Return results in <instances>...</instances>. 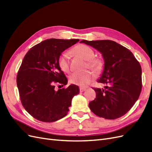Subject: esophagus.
Returning a JSON list of instances; mask_svg holds the SVG:
<instances>
[{"instance_id":"esophagus-1","label":"esophagus","mask_w":152,"mask_h":152,"mask_svg":"<svg viewBox=\"0 0 152 152\" xmlns=\"http://www.w3.org/2000/svg\"><path fill=\"white\" fill-rule=\"evenodd\" d=\"M80 93H82V92H84V91H86V88H84V87H80Z\"/></svg>"}]
</instances>
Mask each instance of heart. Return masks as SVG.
<instances>
[{
    "label": "heart",
    "instance_id": "1",
    "mask_svg": "<svg viewBox=\"0 0 152 152\" xmlns=\"http://www.w3.org/2000/svg\"><path fill=\"white\" fill-rule=\"evenodd\" d=\"M72 52L77 56L87 60L86 68H89L96 73H99L102 70L103 64L102 61L94 57V51L91 48L84 44H80L72 49ZM70 54L67 52L61 54L58 58V65L64 72L70 71ZM95 75L93 72L86 70L81 72H74L70 76V83L80 87H86L90 84L94 79Z\"/></svg>",
    "mask_w": 152,
    "mask_h": 152
}]
</instances>
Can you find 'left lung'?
Instances as JSON below:
<instances>
[{
    "label": "left lung",
    "instance_id": "8db88e82",
    "mask_svg": "<svg viewBox=\"0 0 152 152\" xmlns=\"http://www.w3.org/2000/svg\"><path fill=\"white\" fill-rule=\"evenodd\" d=\"M97 49L104 60V70L98 80L104 89L93 88L96 98L89 103L96 115L116 119L124 115L138 99L142 88L141 67L133 54L113 40H81Z\"/></svg>",
    "mask_w": 152,
    "mask_h": 152
}]
</instances>
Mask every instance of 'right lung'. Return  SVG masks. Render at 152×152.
I'll return each instance as SVG.
<instances>
[{
    "label": "right lung",
    "instance_id": "add662e5",
    "mask_svg": "<svg viewBox=\"0 0 152 152\" xmlns=\"http://www.w3.org/2000/svg\"><path fill=\"white\" fill-rule=\"evenodd\" d=\"M79 39L45 40L32 47L25 56L18 72L17 86L22 105L37 120L53 122L66 116L79 87L54 89L56 83L66 85L68 80L58 65L62 52Z\"/></svg>",
    "mask_w": 152,
    "mask_h": 152
}]
</instances>
